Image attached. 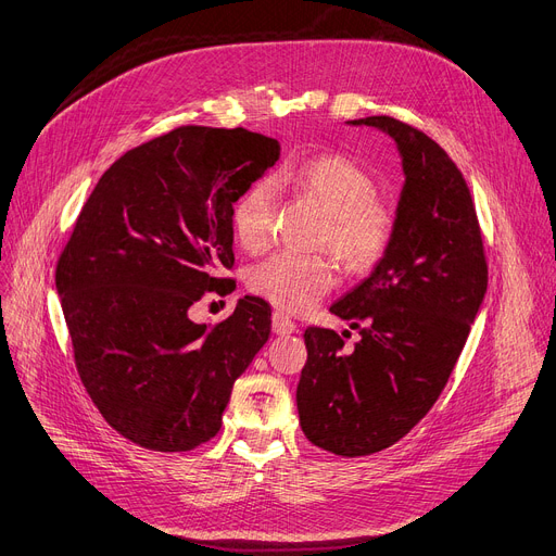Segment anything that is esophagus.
Wrapping results in <instances>:
<instances>
[{
  "label": "esophagus",
  "mask_w": 556,
  "mask_h": 556,
  "mask_svg": "<svg viewBox=\"0 0 556 556\" xmlns=\"http://www.w3.org/2000/svg\"><path fill=\"white\" fill-rule=\"evenodd\" d=\"M273 330H275V334H279V337H289V334H295L298 332V325L286 316V314H281V312H275L273 314Z\"/></svg>",
  "instance_id": "1"
}]
</instances>
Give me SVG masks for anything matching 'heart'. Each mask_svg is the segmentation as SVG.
I'll return each instance as SVG.
<instances>
[{"instance_id": "obj_1", "label": "heart", "mask_w": 556, "mask_h": 556, "mask_svg": "<svg viewBox=\"0 0 556 556\" xmlns=\"http://www.w3.org/2000/svg\"><path fill=\"white\" fill-rule=\"evenodd\" d=\"M277 185H289L320 203L327 213L323 240L351 267H368L387 250L394 229L389 205L374 197V178L351 157L320 153L279 172ZM275 190L254 182L233 208V231L247 250H263L273 238ZM337 283V265L325 254L279 252L250 273V289L277 309L300 314Z\"/></svg>"}]
</instances>
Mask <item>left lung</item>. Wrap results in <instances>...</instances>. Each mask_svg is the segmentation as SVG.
Masks as SVG:
<instances>
[{"instance_id":"8db88e82","label":"left lung","mask_w":556,"mask_h":556,"mask_svg":"<svg viewBox=\"0 0 556 556\" xmlns=\"http://www.w3.org/2000/svg\"><path fill=\"white\" fill-rule=\"evenodd\" d=\"M348 123L392 137L405 180L382 258L330 306L359 330L353 351L334 330L306 327L298 413L312 444L357 458L433 407L483 304L488 265L469 188L440 143L392 116Z\"/></svg>"}]
</instances>
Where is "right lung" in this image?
Listing matches in <instances>:
<instances>
[{
	"label": "right lung",
	"instance_id": "obj_1",
	"mask_svg": "<svg viewBox=\"0 0 556 556\" xmlns=\"http://www.w3.org/2000/svg\"><path fill=\"white\" fill-rule=\"evenodd\" d=\"M279 151L244 128L182 126L141 143L102 174L59 256L77 374L143 448L215 438L233 382L270 339V304L254 295L213 330L188 312L231 283L217 275L233 267V203Z\"/></svg>",
	"mask_w": 556,
	"mask_h": 556
}]
</instances>
